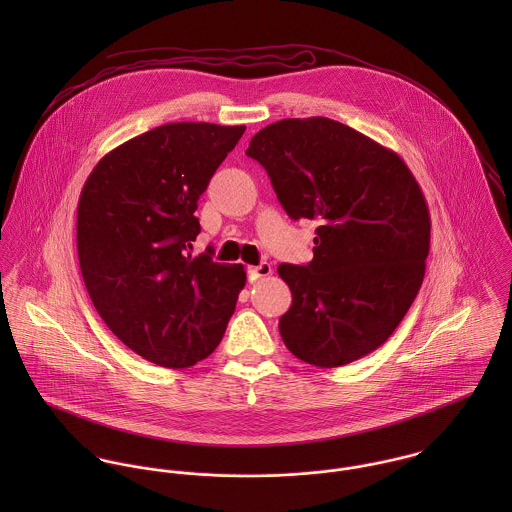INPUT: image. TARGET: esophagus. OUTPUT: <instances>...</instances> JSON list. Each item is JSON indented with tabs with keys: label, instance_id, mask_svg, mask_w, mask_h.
<instances>
[{
	"label": "esophagus",
	"instance_id": "1",
	"mask_svg": "<svg viewBox=\"0 0 512 512\" xmlns=\"http://www.w3.org/2000/svg\"><path fill=\"white\" fill-rule=\"evenodd\" d=\"M272 274V266L268 264V262H262L260 266H250L248 268V280L250 282H256V280H260V278H266V276H270Z\"/></svg>",
	"mask_w": 512,
	"mask_h": 512
}]
</instances>
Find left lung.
Wrapping results in <instances>:
<instances>
[{"instance_id": "1", "label": "left lung", "mask_w": 512, "mask_h": 512, "mask_svg": "<svg viewBox=\"0 0 512 512\" xmlns=\"http://www.w3.org/2000/svg\"><path fill=\"white\" fill-rule=\"evenodd\" d=\"M246 155L293 220H319L313 260L278 266L293 297L280 317L286 347L321 368L376 351L426 274L432 220L416 177L396 151L323 116L262 128Z\"/></svg>"}]
</instances>
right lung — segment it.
Returning a JSON list of instances; mask_svg holds the SVG:
<instances>
[{
  "mask_svg": "<svg viewBox=\"0 0 512 512\" xmlns=\"http://www.w3.org/2000/svg\"><path fill=\"white\" fill-rule=\"evenodd\" d=\"M246 126L175 122L108 151L76 211L86 292L108 329L153 365L185 368L220 343L246 284L242 264L193 256L195 217Z\"/></svg>",
  "mask_w": 512,
  "mask_h": 512,
  "instance_id": "obj_1",
  "label": "right lung"
}]
</instances>
